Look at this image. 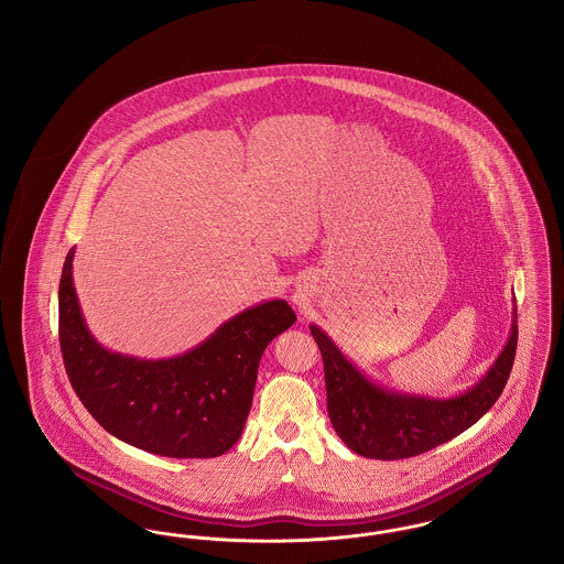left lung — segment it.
I'll list each match as a JSON object with an SVG mask.
<instances>
[{"label": "left lung", "instance_id": "left-lung-1", "mask_svg": "<svg viewBox=\"0 0 564 564\" xmlns=\"http://www.w3.org/2000/svg\"><path fill=\"white\" fill-rule=\"evenodd\" d=\"M516 310L503 352L467 392L435 399L369 380L323 328L310 325L325 362L326 408L341 442L365 458L399 460L429 452L474 426L501 397L518 346Z\"/></svg>", "mask_w": 564, "mask_h": 564}]
</instances>
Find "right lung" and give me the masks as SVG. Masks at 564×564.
<instances>
[{"mask_svg":"<svg viewBox=\"0 0 564 564\" xmlns=\"http://www.w3.org/2000/svg\"><path fill=\"white\" fill-rule=\"evenodd\" d=\"M59 282L65 371L89 414L120 442L167 458H214L238 444L269 341L296 321L284 299L243 310L206 341L172 358L106 350L83 318L72 278Z\"/></svg>","mask_w":564,"mask_h":564,"instance_id":"add662e5","label":"right lung"}]
</instances>
